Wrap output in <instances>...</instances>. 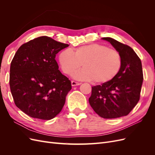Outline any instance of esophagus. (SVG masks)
<instances>
[{"instance_id":"34e87169","label":"esophagus","mask_w":155,"mask_h":155,"mask_svg":"<svg viewBox=\"0 0 155 155\" xmlns=\"http://www.w3.org/2000/svg\"><path fill=\"white\" fill-rule=\"evenodd\" d=\"M71 83H72V86H77V85H81V83H79V82H78V81H72Z\"/></svg>"}]
</instances>
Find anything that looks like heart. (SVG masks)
<instances>
[{
	"instance_id": "1",
	"label": "heart",
	"mask_w": 155,
	"mask_h": 155,
	"mask_svg": "<svg viewBox=\"0 0 155 155\" xmlns=\"http://www.w3.org/2000/svg\"><path fill=\"white\" fill-rule=\"evenodd\" d=\"M59 62L63 72L72 74L82 65L83 68L74 76L81 80L105 83L112 80L118 74L122 64L118 51L100 44L80 46L73 53L64 50L59 55Z\"/></svg>"
}]
</instances>
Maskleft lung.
Listing matches in <instances>:
<instances>
[{"label":"left lung","mask_w":155,"mask_h":155,"mask_svg":"<svg viewBox=\"0 0 155 155\" xmlns=\"http://www.w3.org/2000/svg\"><path fill=\"white\" fill-rule=\"evenodd\" d=\"M102 39L109 41L119 51L122 64L112 80L92 87L88 101L101 118H120L128 115L140 100L143 79L142 62L129 46L110 37Z\"/></svg>","instance_id":"left-lung-1"}]
</instances>
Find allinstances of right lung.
I'll list each match as a JSON object with an SVG mask.
<instances>
[{
	"instance_id": "right-lung-1",
	"label": "right lung",
	"mask_w": 155,
	"mask_h": 155,
	"mask_svg": "<svg viewBox=\"0 0 155 155\" xmlns=\"http://www.w3.org/2000/svg\"><path fill=\"white\" fill-rule=\"evenodd\" d=\"M68 46L42 36L23 44L14 55L11 92L15 105L31 118L49 120L61 111L72 85L55 59Z\"/></svg>"
}]
</instances>
